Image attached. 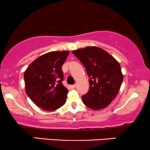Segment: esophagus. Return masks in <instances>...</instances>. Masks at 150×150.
<instances>
[{
  "label": "esophagus",
  "mask_w": 150,
  "mask_h": 150,
  "mask_svg": "<svg viewBox=\"0 0 150 150\" xmlns=\"http://www.w3.org/2000/svg\"><path fill=\"white\" fill-rule=\"evenodd\" d=\"M76 87V85H70V88L71 89H74Z\"/></svg>",
  "instance_id": "obj_1"
}]
</instances>
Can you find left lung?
Returning a JSON list of instances; mask_svg holds the SVG:
<instances>
[{
	"mask_svg": "<svg viewBox=\"0 0 150 150\" xmlns=\"http://www.w3.org/2000/svg\"><path fill=\"white\" fill-rule=\"evenodd\" d=\"M72 53L83 63L89 77V90L82 96L83 103L93 110L106 107L118 94L124 79L120 63L96 46L78 49Z\"/></svg>",
	"mask_w": 150,
	"mask_h": 150,
	"instance_id": "8db88e82",
	"label": "left lung"
}]
</instances>
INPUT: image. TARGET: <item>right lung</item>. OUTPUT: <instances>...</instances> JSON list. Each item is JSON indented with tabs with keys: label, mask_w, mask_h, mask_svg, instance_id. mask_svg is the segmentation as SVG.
I'll return each instance as SVG.
<instances>
[{
	"label": "right lung",
	"mask_w": 150,
	"mask_h": 150,
	"mask_svg": "<svg viewBox=\"0 0 150 150\" xmlns=\"http://www.w3.org/2000/svg\"><path fill=\"white\" fill-rule=\"evenodd\" d=\"M69 53V51L46 53L33 61L24 71L26 93L42 109L57 110L66 102L68 90L62 84V65Z\"/></svg>",
	"instance_id": "add662e5"
}]
</instances>
